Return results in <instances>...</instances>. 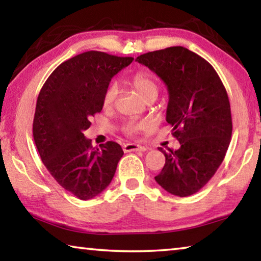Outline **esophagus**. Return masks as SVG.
Wrapping results in <instances>:
<instances>
[{
	"mask_svg": "<svg viewBox=\"0 0 261 261\" xmlns=\"http://www.w3.org/2000/svg\"><path fill=\"white\" fill-rule=\"evenodd\" d=\"M123 150L124 152H145L146 147L138 145V144H125V145L123 146Z\"/></svg>",
	"mask_w": 261,
	"mask_h": 261,
	"instance_id": "obj_1",
	"label": "esophagus"
}]
</instances>
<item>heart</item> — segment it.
Masks as SVG:
<instances>
[{
    "mask_svg": "<svg viewBox=\"0 0 261 261\" xmlns=\"http://www.w3.org/2000/svg\"><path fill=\"white\" fill-rule=\"evenodd\" d=\"M131 85L134 88L137 90L140 96L146 100L150 96H156L158 95V86L152 77L146 73H137L131 77ZM117 97V87L116 85L111 84L108 88H107L105 95H103V105L105 107H111ZM150 126V123L146 121L135 122L130 121L123 125V131L129 136H135L138 134L139 131L146 130Z\"/></svg>",
    "mask_w": 261,
    "mask_h": 261,
    "instance_id": "1",
    "label": "heart"
}]
</instances>
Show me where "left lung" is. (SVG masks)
Here are the masks:
<instances>
[{
    "label": "left lung",
    "instance_id": "8db88e82",
    "mask_svg": "<svg viewBox=\"0 0 261 261\" xmlns=\"http://www.w3.org/2000/svg\"><path fill=\"white\" fill-rule=\"evenodd\" d=\"M136 61L166 85V121L180 143L177 150L159 147L166 161L154 179L173 195H193L214 176L229 147L232 121L226 90L213 66L182 46L148 52Z\"/></svg>",
    "mask_w": 261,
    "mask_h": 261
}]
</instances>
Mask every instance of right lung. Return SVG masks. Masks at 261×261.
Masks as SVG:
<instances>
[{
    "label": "right lung",
    "instance_id": "add662e5",
    "mask_svg": "<svg viewBox=\"0 0 261 261\" xmlns=\"http://www.w3.org/2000/svg\"><path fill=\"white\" fill-rule=\"evenodd\" d=\"M134 58L88 51L58 66L37 98L34 139L41 161L61 187L80 200L102 193L124 152L107 142L93 147L84 131L103 108V95Z\"/></svg>",
    "mask_w": 261,
    "mask_h": 261
}]
</instances>
